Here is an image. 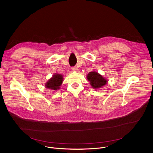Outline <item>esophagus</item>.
Segmentation results:
<instances>
[{"label": "esophagus", "instance_id": "1", "mask_svg": "<svg viewBox=\"0 0 153 153\" xmlns=\"http://www.w3.org/2000/svg\"><path fill=\"white\" fill-rule=\"evenodd\" d=\"M71 69H72L73 71H74V72H77V68L76 67H72Z\"/></svg>", "mask_w": 153, "mask_h": 153}]
</instances>
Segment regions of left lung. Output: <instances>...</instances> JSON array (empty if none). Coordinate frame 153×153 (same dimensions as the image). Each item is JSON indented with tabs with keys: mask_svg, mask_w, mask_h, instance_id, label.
Masks as SVG:
<instances>
[{
	"mask_svg": "<svg viewBox=\"0 0 153 153\" xmlns=\"http://www.w3.org/2000/svg\"><path fill=\"white\" fill-rule=\"evenodd\" d=\"M87 79L90 82L91 87L96 90L103 87L108 82L107 79L94 71L90 72L87 76Z\"/></svg>",
	"mask_w": 153,
	"mask_h": 153,
	"instance_id": "8db88e82",
	"label": "left lung"
}]
</instances>
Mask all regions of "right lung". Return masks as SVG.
<instances>
[{"instance_id": "obj_1", "label": "right lung", "mask_w": 153, "mask_h": 153, "mask_svg": "<svg viewBox=\"0 0 153 153\" xmlns=\"http://www.w3.org/2000/svg\"><path fill=\"white\" fill-rule=\"evenodd\" d=\"M63 81V76L62 74L55 73L52 77L49 79L45 84V87L52 90H58L60 88V86Z\"/></svg>"}]
</instances>
